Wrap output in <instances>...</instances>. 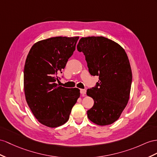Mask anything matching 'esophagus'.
Segmentation results:
<instances>
[{
	"label": "esophagus",
	"mask_w": 157,
	"mask_h": 157,
	"mask_svg": "<svg viewBox=\"0 0 157 157\" xmlns=\"http://www.w3.org/2000/svg\"><path fill=\"white\" fill-rule=\"evenodd\" d=\"M80 93L83 95V96H85L86 94V90H80Z\"/></svg>",
	"instance_id": "esophagus-1"
}]
</instances>
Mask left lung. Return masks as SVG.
I'll return each mask as SVG.
<instances>
[{
    "label": "left lung",
    "instance_id": "1",
    "mask_svg": "<svg viewBox=\"0 0 157 157\" xmlns=\"http://www.w3.org/2000/svg\"><path fill=\"white\" fill-rule=\"evenodd\" d=\"M78 50L85 55L89 72L99 76L87 95L94 100L87 117L98 125L117 121L129 99L132 71L125 51L119 44L103 36L82 38Z\"/></svg>",
    "mask_w": 157,
    "mask_h": 157
}]
</instances>
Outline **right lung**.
Wrapping results in <instances>:
<instances>
[{"instance_id": "obj_1", "label": "right lung", "mask_w": 157, "mask_h": 157, "mask_svg": "<svg viewBox=\"0 0 157 157\" xmlns=\"http://www.w3.org/2000/svg\"><path fill=\"white\" fill-rule=\"evenodd\" d=\"M79 37H52L32 46L24 69L26 102L44 125L61 126L67 121L79 98L78 88L59 86L58 75L75 50Z\"/></svg>"}]
</instances>
